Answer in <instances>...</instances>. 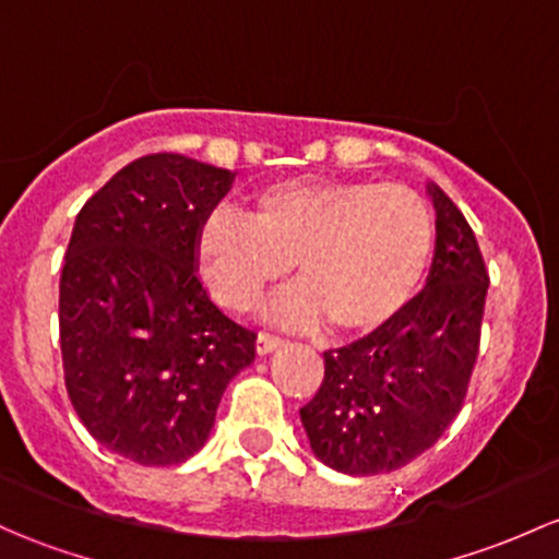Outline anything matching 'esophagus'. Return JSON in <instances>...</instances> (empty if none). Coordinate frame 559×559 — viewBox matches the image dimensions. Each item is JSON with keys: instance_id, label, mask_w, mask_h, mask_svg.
<instances>
[{"instance_id": "1", "label": "esophagus", "mask_w": 559, "mask_h": 559, "mask_svg": "<svg viewBox=\"0 0 559 559\" xmlns=\"http://www.w3.org/2000/svg\"><path fill=\"white\" fill-rule=\"evenodd\" d=\"M284 345H286V340L278 337V334H273V332H260V337H257V354L267 356V354H273V350L284 348Z\"/></svg>"}]
</instances>
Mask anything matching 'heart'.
Listing matches in <instances>:
<instances>
[{"mask_svg": "<svg viewBox=\"0 0 559 559\" xmlns=\"http://www.w3.org/2000/svg\"><path fill=\"white\" fill-rule=\"evenodd\" d=\"M433 219L407 187L374 181H284L262 190L249 222L216 211L195 238L203 281L219 302L254 310L295 267L299 319L337 334L391 321L426 275Z\"/></svg>", "mask_w": 559, "mask_h": 559, "instance_id": "b5f03b06", "label": "heart"}]
</instances>
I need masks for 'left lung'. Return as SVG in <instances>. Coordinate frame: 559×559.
<instances>
[{
  "label": "left lung",
  "instance_id": "1",
  "mask_svg": "<svg viewBox=\"0 0 559 559\" xmlns=\"http://www.w3.org/2000/svg\"><path fill=\"white\" fill-rule=\"evenodd\" d=\"M437 249L426 289L369 337L324 354V383L299 409L310 448L354 477L407 466L466 402L490 286L466 216L428 187Z\"/></svg>",
  "mask_w": 559,
  "mask_h": 559
}]
</instances>
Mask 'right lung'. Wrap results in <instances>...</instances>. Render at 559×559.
<instances>
[{"mask_svg":"<svg viewBox=\"0 0 559 559\" xmlns=\"http://www.w3.org/2000/svg\"><path fill=\"white\" fill-rule=\"evenodd\" d=\"M233 174L157 152L80 209L61 270L63 380L104 448L176 466L209 439L222 393L254 361L257 332L198 278L195 238Z\"/></svg>","mask_w":559,"mask_h":559,"instance_id":"obj_1","label":"right lung"}]
</instances>
